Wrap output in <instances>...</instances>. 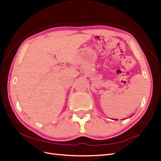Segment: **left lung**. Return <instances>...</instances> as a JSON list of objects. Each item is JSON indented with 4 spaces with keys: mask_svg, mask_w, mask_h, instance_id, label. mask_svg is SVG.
<instances>
[{
    "mask_svg": "<svg viewBox=\"0 0 161 161\" xmlns=\"http://www.w3.org/2000/svg\"><path fill=\"white\" fill-rule=\"evenodd\" d=\"M116 120H117V119H116Z\"/></svg>",
    "mask_w": 161,
    "mask_h": 161,
    "instance_id": "1",
    "label": "left lung"
}]
</instances>
